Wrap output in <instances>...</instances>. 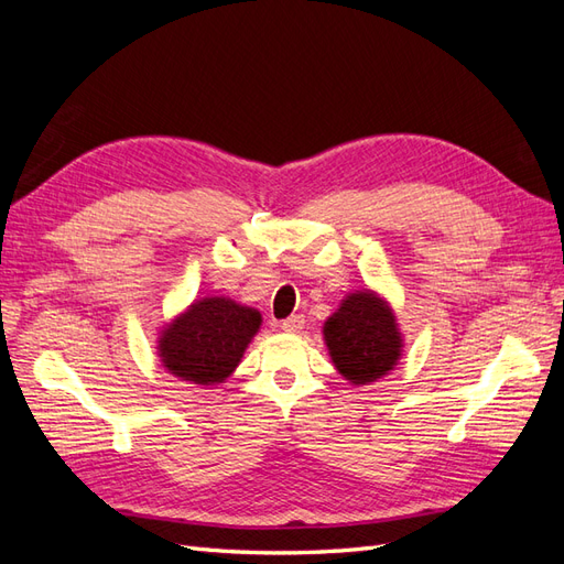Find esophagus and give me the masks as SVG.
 I'll list each match as a JSON object with an SVG mask.
<instances>
[{
  "mask_svg": "<svg viewBox=\"0 0 564 564\" xmlns=\"http://www.w3.org/2000/svg\"><path fill=\"white\" fill-rule=\"evenodd\" d=\"M303 324H305L303 315H292V317L282 319V329H284V332H292V334H296V332H301V329H303Z\"/></svg>",
  "mask_w": 564,
  "mask_h": 564,
  "instance_id": "1",
  "label": "esophagus"
}]
</instances>
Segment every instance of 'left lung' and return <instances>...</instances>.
<instances>
[{"label": "left lung", "instance_id": "obj_1", "mask_svg": "<svg viewBox=\"0 0 564 564\" xmlns=\"http://www.w3.org/2000/svg\"><path fill=\"white\" fill-rule=\"evenodd\" d=\"M324 340L340 377L355 386L381 379L400 360L395 315L371 292L350 294L324 322Z\"/></svg>", "mask_w": 564, "mask_h": 564}]
</instances>
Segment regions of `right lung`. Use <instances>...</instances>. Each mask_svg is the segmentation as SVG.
I'll return each instance as SVG.
<instances>
[{
	"instance_id": "obj_1",
	"label": "right lung",
	"mask_w": 564,
	"mask_h": 564,
	"mask_svg": "<svg viewBox=\"0 0 564 564\" xmlns=\"http://www.w3.org/2000/svg\"><path fill=\"white\" fill-rule=\"evenodd\" d=\"M261 313L230 299H202L164 329L160 357L174 377L197 386L224 383L240 365Z\"/></svg>"
}]
</instances>
